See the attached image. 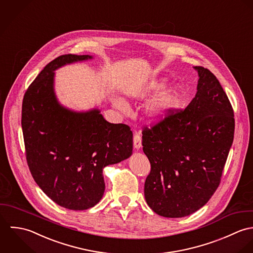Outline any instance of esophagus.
<instances>
[{
    "label": "esophagus",
    "mask_w": 253,
    "mask_h": 253,
    "mask_svg": "<svg viewBox=\"0 0 253 253\" xmlns=\"http://www.w3.org/2000/svg\"><path fill=\"white\" fill-rule=\"evenodd\" d=\"M134 148L139 151L142 148V138L139 134H136L134 136Z\"/></svg>",
    "instance_id": "esophagus-1"
}]
</instances>
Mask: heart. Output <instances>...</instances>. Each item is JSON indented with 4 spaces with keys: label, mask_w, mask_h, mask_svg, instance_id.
Here are the masks:
<instances>
[{
    "label": "heart",
    "mask_w": 253,
    "mask_h": 253,
    "mask_svg": "<svg viewBox=\"0 0 253 253\" xmlns=\"http://www.w3.org/2000/svg\"><path fill=\"white\" fill-rule=\"evenodd\" d=\"M167 84L166 78H161L156 82L145 86L142 90L135 92L132 96L138 98L150 97L153 94L162 90ZM180 97V88L178 86H172L160 94H158L154 99L149 102L147 107L145 108V115L148 121L151 123H157L162 121L167 117L173 107L176 105ZM113 105L120 111L126 112L128 110V106L126 102L121 99H115L113 101Z\"/></svg>",
    "instance_id": "b5f03b06"
}]
</instances>
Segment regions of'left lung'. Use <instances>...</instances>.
I'll list each match as a JSON object with an SVG mask.
<instances>
[{
  "instance_id": "8db88e82",
  "label": "left lung",
  "mask_w": 253,
  "mask_h": 253,
  "mask_svg": "<svg viewBox=\"0 0 253 253\" xmlns=\"http://www.w3.org/2000/svg\"><path fill=\"white\" fill-rule=\"evenodd\" d=\"M194 68L199 81L193 101L143 131V151L152 165L145 199L167 218L189 216L210 200L234 140V111L226 93L212 72Z\"/></svg>"
}]
</instances>
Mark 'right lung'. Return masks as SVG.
I'll list each match as a JSON object with an SVG mask.
<instances>
[{"label":"right lung","instance_id":"obj_1","mask_svg":"<svg viewBox=\"0 0 253 253\" xmlns=\"http://www.w3.org/2000/svg\"><path fill=\"white\" fill-rule=\"evenodd\" d=\"M93 59L64 54L39 73L22 101L21 127L27 163L37 185L56 204L71 210L95 206L103 196L102 170L129 158L133 133L106 121L99 108L76 111L62 105L54 91V71Z\"/></svg>","mask_w":253,"mask_h":253}]
</instances>
